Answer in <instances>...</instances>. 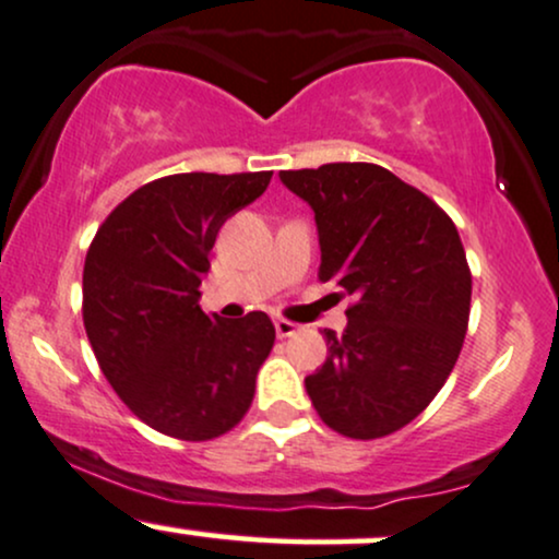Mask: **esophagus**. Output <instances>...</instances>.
<instances>
[{
  "label": "esophagus",
  "instance_id": "34e87169",
  "mask_svg": "<svg viewBox=\"0 0 559 559\" xmlns=\"http://www.w3.org/2000/svg\"><path fill=\"white\" fill-rule=\"evenodd\" d=\"M274 330H277V337H293L300 326L290 319H274Z\"/></svg>",
  "mask_w": 559,
  "mask_h": 559
}]
</instances>
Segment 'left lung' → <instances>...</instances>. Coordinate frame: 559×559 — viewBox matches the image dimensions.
Here are the masks:
<instances>
[{
  "label": "left lung",
  "instance_id": "8db88e82",
  "mask_svg": "<svg viewBox=\"0 0 559 559\" xmlns=\"http://www.w3.org/2000/svg\"><path fill=\"white\" fill-rule=\"evenodd\" d=\"M317 214L319 280L350 298L347 330H326V360L306 377L337 435L379 439L408 426L455 369L471 317V269L439 203L371 162L285 169Z\"/></svg>",
  "mask_w": 559,
  "mask_h": 559
}]
</instances>
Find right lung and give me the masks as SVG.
<instances>
[{"instance_id":"1","label":"right lung","mask_w":559,"mask_h":559,"mask_svg":"<svg viewBox=\"0 0 559 559\" xmlns=\"http://www.w3.org/2000/svg\"><path fill=\"white\" fill-rule=\"evenodd\" d=\"M272 173H182L130 193L83 266V324L111 390L162 435L209 442L242 421L274 345L264 311L219 319L199 306L216 233Z\"/></svg>"}]
</instances>
